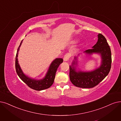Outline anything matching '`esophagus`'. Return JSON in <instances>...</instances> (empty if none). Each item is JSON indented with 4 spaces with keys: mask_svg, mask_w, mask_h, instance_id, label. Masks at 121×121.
I'll list each match as a JSON object with an SVG mask.
<instances>
[{
    "mask_svg": "<svg viewBox=\"0 0 121 121\" xmlns=\"http://www.w3.org/2000/svg\"><path fill=\"white\" fill-rule=\"evenodd\" d=\"M70 56H71V54H70V53H67V54H66L64 56V60L67 61V60H69Z\"/></svg>",
    "mask_w": 121,
    "mask_h": 121,
    "instance_id": "obj_1",
    "label": "esophagus"
}]
</instances>
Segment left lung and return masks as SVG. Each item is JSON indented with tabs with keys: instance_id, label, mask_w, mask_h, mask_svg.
Returning <instances> with one entry per match:
<instances>
[{
	"instance_id": "left-lung-1",
	"label": "left lung",
	"mask_w": 121,
	"mask_h": 121,
	"mask_svg": "<svg viewBox=\"0 0 121 121\" xmlns=\"http://www.w3.org/2000/svg\"><path fill=\"white\" fill-rule=\"evenodd\" d=\"M97 43L91 49L86 50L87 54L99 53L102 56V65L98 69L91 72H76L73 65L69 66V78L72 83L76 87L83 88H93L102 81L109 73L112 63L110 47L105 37L99 34ZM76 58V57H75Z\"/></svg>"
}]
</instances>
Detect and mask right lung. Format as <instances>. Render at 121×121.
<instances>
[{
	"mask_svg": "<svg viewBox=\"0 0 121 121\" xmlns=\"http://www.w3.org/2000/svg\"><path fill=\"white\" fill-rule=\"evenodd\" d=\"M21 41L20 46H19L15 57V69L20 79L25 82L30 88L37 91H40L50 88L54 82L56 70L60 64L63 62L62 59H56L52 62L50 68L48 70L45 78L40 80H35L29 78L24 74L18 64V53L20 46L22 43Z\"/></svg>",
	"mask_w": 121,
	"mask_h": 121,
	"instance_id": "right-lung-1",
	"label": "right lung"
}]
</instances>
